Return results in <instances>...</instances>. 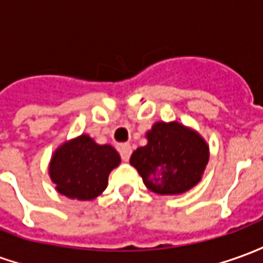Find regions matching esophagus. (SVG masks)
I'll use <instances>...</instances> for the list:
<instances>
[{
  "instance_id": "34e87169",
  "label": "esophagus",
  "mask_w": 263,
  "mask_h": 263,
  "mask_svg": "<svg viewBox=\"0 0 263 263\" xmlns=\"http://www.w3.org/2000/svg\"><path fill=\"white\" fill-rule=\"evenodd\" d=\"M132 154V148L129 145H122L120 148V155H121V159L124 160V162H128L129 158H131Z\"/></svg>"
}]
</instances>
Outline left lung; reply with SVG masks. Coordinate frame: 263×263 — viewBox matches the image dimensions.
Returning a JSON list of instances; mask_svg holds the SVG:
<instances>
[{"label":"left lung","mask_w":263,"mask_h":263,"mask_svg":"<svg viewBox=\"0 0 263 263\" xmlns=\"http://www.w3.org/2000/svg\"><path fill=\"white\" fill-rule=\"evenodd\" d=\"M148 145L131 156L145 186L158 194H180L196 186L209 162V146L197 132L179 122H156Z\"/></svg>","instance_id":"8db88e82"}]
</instances>
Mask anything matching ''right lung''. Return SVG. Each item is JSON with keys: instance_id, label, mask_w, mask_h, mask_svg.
<instances>
[{"instance_id": "obj_1", "label": "right lung", "mask_w": 263, "mask_h": 263, "mask_svg": "<svg viewBox=\"0 0 263 263\" xmlns=\"http://www.w3.org/2000/svg\"><path fill=\"white\" fill-rule=\"evenodd\" d=\"M120 162L112 146L98 145L88 135H81L54 152L49 173L60 194L92 200L105 190L109 172Z\"/></svg>"}]
</instances>
